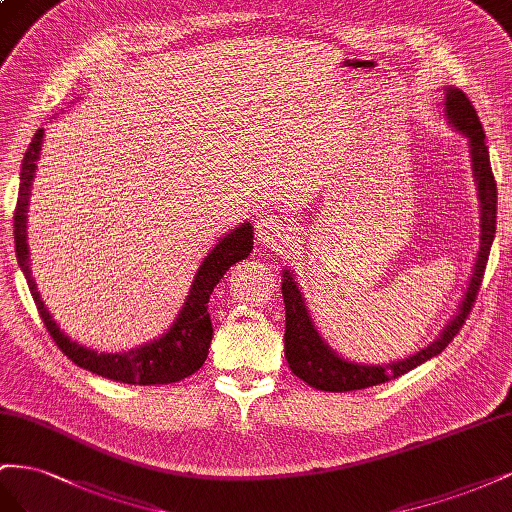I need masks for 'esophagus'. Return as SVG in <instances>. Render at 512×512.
<instances>
[{"label":"esophagus","mask_w":512,"mask_h":512,"mask_svg":"<svg viewBox=\"0 0 512 512\" xmlns=\"http://www.w3.org/2000/svg\"><path fill=\"white\" fill-rule=\"evenodd\" d=\"M255 229H257V240H259V244H264V246L283 240V238L287 236V231H289L287 225L281 221V218L274 216V214L259 216V221H257Z\"/></svg>","instance_id":"1"}]
</instances>
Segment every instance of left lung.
<instances>
[{
    "label": "left lung",
    "instance_id": "1",
    "mask_svg": "<svg viewBox=\"0 0 512 512\" xmlns=\"http://www.w3.org/2000/svg\"><path fill=\"white\" fill-rule=\"evenodd\" d=\"M446 118L455 126L461 135L467 137L470 143V156H472V171L474 182L478 188L480 199V248L474 264V274L467 285L465 298L459 306V313L452 317L450 324L440 334V339L431 343L429 347L420 349L418 354L410 356L407 360H399L392 364H382V367H369V364L349 362L337 356L332 349L321 341L319 332L315 330L309 311H306L304 298L294 281V274L289 270L283 272V300H285V358L289 362V369L298 375L302 382L317 390L326 392H347V390H362L369 386L384 384L392 377H401L407 371L416 369L418 364L427 362L429 358L442 354L448 343L457 337L463 328L467 315H470L472 306L476 302L480 283H483V274L487 268V259L491 244L495 238V214H498V186L489 163V150L485 143V130L480 124L476 109L467 96L457 90V87H448L446 90Z\"/></svg>",
    "mask_w": 512,
    "mask_h": 512
}]
</instances>
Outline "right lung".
Wrapping results in <instances>:
<instances>
[{"label":"right lung","mask_w":512,"mask_h":512,"mask_svg":"<svg viewBox=\"0 0 512 512\" xmlns=\"http://www.w3.org/2000/svg\"><path fill=\"white\" fill-rule=\"evenodd\" d=\"M42 135L45 130H38L32 143L23 156L21 165V184L17 197V210H14V246H17V261L25 274L29 291H32L40 319L45 321L47 332L53 337L55 345L77 364V367L102 375L113 382L135 384V386H154V384H171L197 373L208 358V347L212 341V321L208 313L210 294L216 283L223 279V274L238 261L246 259L253 251V227L251 223H242L240 227L227 233L225 238L203 259L195 281L191 285L178 319L173 326L137 349H130L124 354H98L94 349H87L75 341H70L66 334L57 328L51 319L45 302L40 300V291L36 289L32 270H29V251H27V206L32 180L36 175V160L42 148Z\"/></svg>","instance_id":"right-lung-1"}]
</instances>
